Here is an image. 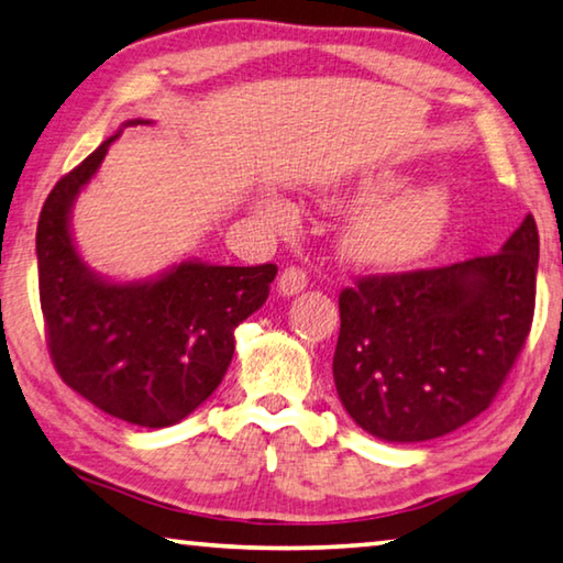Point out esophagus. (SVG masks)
I'll use <instances>...</instances> for the list:
<instances>
[{
	"label": "esophagus",
	"mask_w": 563,
	"mask_h": 563,
	"mask_svg": "<svg viewBox=\"0 0 563 563\" xmlns=\"http://www.w3.org/2000/svg\"><path fill=\"white\" fill-rule=\"evenodd\" d=\"M308 285V275L300 267H285L280 280H278V292L280 296H298L300 290H306Z\"/></svg>",
	"instance_id": "esophagus-1"
}]
</instances>
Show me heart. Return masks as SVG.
I'll use <instances>...</instances> for the list:
<instances>
[{
  "label": "heart",
  "mask_w": 563,
  "mask_h": 563,
  "mask_svg": "<svg viewBox=\"0 0 563 563\" xmlns=\"http://www.w3.org/2000/svg\"><path fill=\"white\" fill-rule=\"evenodd\" d=\"M406 185L408 177L396 169H371L338 192V205L379 202L361 212L341 238L343 253L353 263L394 273L421 263L441 245L453 216L451 192L433 183L387 200ZM261 210L275 222L292 220V208L285 200L267 198L261 202Z\"/></svg>",
  "instance_id": "1"
}]
</instances>
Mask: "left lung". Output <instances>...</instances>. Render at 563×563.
I'll list each match as a JSON object with an SVG mask.
<instances>
[{"label": "left lung", "instance_id": "left-lung-1", "mask_svg": "<svg viewBox=\"0 0 563 563\" xmlns=\"http://www.w3.org/2000/svg\"><path fill=\"white\" fill-rule=\"evenodd\" d=\"M537 271L526 216L501 253L345 288L333 378L347 416L380 441L418 443L484 413L531 330Z\"/></svg>", "mask_w": 563, "mask_h": 563}]
</instances>
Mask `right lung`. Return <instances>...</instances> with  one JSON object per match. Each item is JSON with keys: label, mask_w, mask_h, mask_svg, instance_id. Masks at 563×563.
I'll list each match as a JSON object with an SVG mask.
<instances>
[{"label": "right lung", "mask_w": 563, "mask_h": 563, "mask_svg": "<svg viewBox=\"0 0 563 563\" xmlns=\"http://www.w3.org/2000/svg\"><path fill=\"white\" fill-rule=\"evenodd\" d=\"M128 124L150 120L122 128ZM118 137H107L44 200L37 222L44 330L69 388L120 421L167 428L220 386L235 353V328L267 300L278 267L183 261L147 280L97 275L77 253L69 220Z\"/></svg>", "instance_id": "right-lung-1"}]
</instances>
